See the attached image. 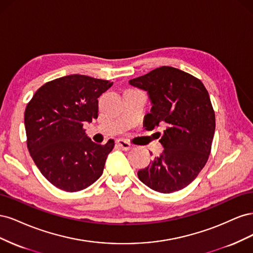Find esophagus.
Returning <instances> with one entry per match:
<instances>
[{"mask_svg": "<svg viewBox=\"0 0 253 253\" xmlns=\"http://www.w3.org/2000/svg\"><path fill=\"white\" fill-rule=\"evenodd\" d=\"M117 144L119 145V147H120L121 149H124V150H126V151H127V150L133 148V144L129 143V142L126 141V139H118V140H117Z\"/></svg>", "mask_w": 253, "mask_h": 253, "instance_id": "obj_1", "label": "esophagus"}]
</instances>
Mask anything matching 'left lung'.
<instances>
[{
  "label": "left lung",
  "mask_w": 253,
  "mask_h": 253,
  "mask_svg": "<svg viewBox=\"0 0 253 253\" xmlns=\"http://www.w3.org/2000/svg\"><path fill=\"white\" fill-rule=\"evenodd\" d=\"M128 83L148 91L152 109L144 117L147 127L166 126L159 140L163 153L138 171V178L160 193L186 188L211 152L215 115L208 90L201 80L171 66L155 68Z\"/></svg>",
  "instance_id": "8db88e82"
}]
</instances>
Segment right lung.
<instances>
[{"label":"right lung","instance_id":"obj_1","mask_svg":"<svg viewBox=\"0 0 253 253\" xmlns=\"http://www.w3.org/2000/svg\"><path fill=\"white\" fill-rule=\"evenodd\" d=\"M113 82L70 75L45 83L26 106L27 148L38 169L66 192L89 187L103 173L114 140L91 141L83 125L98 117V98Z\"/></svg>","mask_w":253,"mask_h":253}]
</instances>
